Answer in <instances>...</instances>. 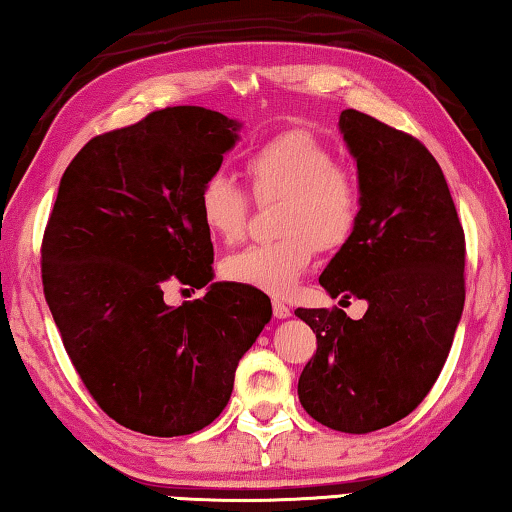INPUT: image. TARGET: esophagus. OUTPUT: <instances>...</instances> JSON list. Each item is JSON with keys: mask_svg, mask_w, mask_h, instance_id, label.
Here are the masks:
<instances>
[{"mask_svg": "<svg viewBox=\"0 0 512 512\" xmlns=\"http://www.w3.org/2000/svg\"><path fill=\"white\" fill-rule=\"evenodd\" d=\"M272 311H274V316H277V318H288V316H291V307L284 305V302H281V300H274L272 302Z\"/></svg>", "mask_w": 512, "mask_h": 512, "instance_id": "1", "label": "esophagus"}]
</instances>
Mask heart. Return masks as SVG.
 I'll list each match as a JSON object with an SVG mask.
<instances>
[{"label": "heart", "mask_w": 512, "mask_h": 512, "mask_svg": "<svg viewBox=\"0 0 512 512\" xmlns=\"http://www.w3.org/2000/svg\"><path fill=\"white\" fill-rule=\"evenodd\" d=\"M244 173L258 201L281 198V238L228 256L221 272L238 284L286 295L309 268L316 247L335 251L351 240L362 214L360 182L337 164L328 145L307 131H286L265 140L249 152ZM249 210L251 201L238 182L224 173L205 177L198 191V217L212 238L228 244L242 240Z\"/></svg>", "instance_id": "heart-1"}]
</instances>
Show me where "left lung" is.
Masks as SVG:
<instances>
[{
    "label": "left lung",
    "instance_id": "left-lung-1",
    "mask_svg": "<svg viewBox=\"0 0 512 512\" xmlns=\"http://www.w3.org/2000/svg\"><path fill=\"white\" fill-rule=\"evenodd\" d=\"M358 164L362 214L323 270L344 309H295L316 332L298 381L300 404L321 425L367 434L402 420L427 397L464 309V231L441 166L425 145L360 110L339 115Z\"/></svg>",
    "mask_w": 512,
    "mask_h": 512
}]
</instances>
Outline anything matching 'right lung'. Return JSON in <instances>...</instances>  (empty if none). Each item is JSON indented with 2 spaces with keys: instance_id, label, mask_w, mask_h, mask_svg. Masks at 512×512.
Segmentation results:
<instances>
[{
  "instance_id": "right-lung-1",
  "label": "right lung",
  "mask_w": 512,
  "mask_h": 512,
  "mask_svg": "<svg viewBox=\"0 0 512 512\" xmlns=\"http://www.w3.org/2000/svg\"><path fill=\"white\" fill-rule=\"evenodd\" d=\"M242 124L175 106L92 138L59 182L41 244L43 293L94 402L150 436L194 434L224 411L235 369L270 298L217 281L168 308V280L212 281L214 249L198 191L238 143Z\"/></svg>"
}]
</instances>
